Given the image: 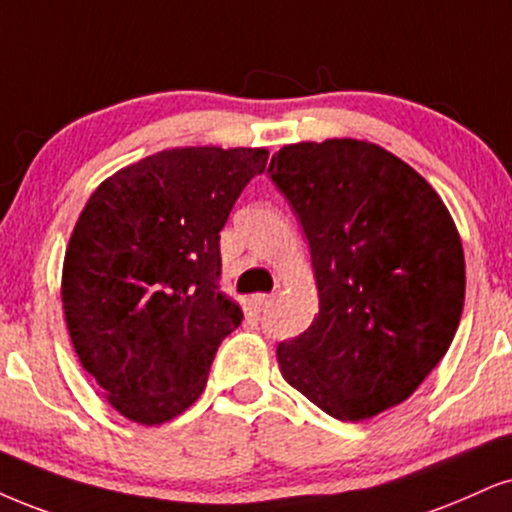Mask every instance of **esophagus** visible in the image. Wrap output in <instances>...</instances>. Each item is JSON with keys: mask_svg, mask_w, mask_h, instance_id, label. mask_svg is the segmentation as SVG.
<instances>
[{"mask_svg": "<svg viewBox=\"0 0 512 512\" xmlns=\"http://www.w3.org/2000/svg\"><path fill=\"white\" fill-rule=\"evenodd\" d=\"M252 302H255L257 309H267L271 302H274V295H267V293H260L252 297Z\"/></svg>", "mask_w": 512, "mask_h": 512, "instance_id": "obj_1", "label": "esophagus"}]
</instances>
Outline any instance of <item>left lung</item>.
Masks as SVG:
<instances>
[{"mask_svg": "<svg viewBox=\"0 0 512 512\" xmlns=\"http://www.w3.org/2000/svg\"><path fill=\"white\" fill-rule=\"evenodd\" d=\"M274 184L300 217L319 314L276 359L288 385L338 420L409 399L454 340L465 257L439 193L383 146L302 141L274 153Z\"/></svg>", "mask_w": 512, "mask_h": 512, "instance_id": "1", "label": "left lung"}]
</instances>
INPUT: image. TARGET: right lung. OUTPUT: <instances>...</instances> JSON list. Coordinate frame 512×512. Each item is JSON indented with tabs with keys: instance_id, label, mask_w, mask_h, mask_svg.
<instances>
[{
	"instance_id": "add662e5",
	"label": "right lung",
	"mask_w": 512,
	"mask_h": 512,
	"mask_svg": "<svg viewBox=\"0 0 512 512\" xmlns=\"http://www.w3.org/2000/svg\"><path fill=\"white\" fill-rule=\"evenodd\" d=\"M267 158V148H167L101 181L80 212L61 276L66 326L84 371L132 423L189 409L241 323L219 290V231Z\"/></svg>"
}]
</instances>
